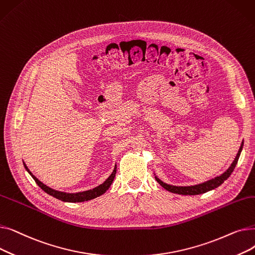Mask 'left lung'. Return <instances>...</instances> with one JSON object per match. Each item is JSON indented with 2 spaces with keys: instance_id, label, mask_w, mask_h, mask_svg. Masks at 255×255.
<instances>
[{
  "instance_id": "1",
  "label": "left lung",
  "mask_w": 255,
  "mask_h": 255,
  "mask_svg": "<svg viewBox=\"0 0 255 255\" xmlns=\"http://www.w3.org/2000/svg\"><path fill=\"white\" fill-rule=\"evenodd\" d=\"M243 149V142L240 146V150L234 160V162L232 163V165L230 166V168L227 169L224 173H222L221 176L215 178V179H212L210 181H207L203 184H198V185H194V186H185V187H180V186H171V185H167L165 183H163L162 181H160L157 177L156 181L161 185L164 189H166L167 191H170L172 193H178V194H183V195H196V194H202V193H206L212 189H215L217 188L218 186H220L227 178H229L232 172L234 171L237 163H238V160L241 154V151Z\"/></svg>"
}]
</instances>
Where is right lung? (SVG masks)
<instances>
[{"label":"right lung","mask_w":255,"mask_h":255,"mask_svg":"<svg viewBox=\"0 0 255 255\" xmlns=\"http://www.w3.org/2000/svg\"><path fill=\"white\" fill-rule=\"evenodd\" d=\"M25 169L30 172V175L32 176V178L34 179V181L37 183V185L41 188L42 190H44L47 194L56 197L60 200H63V202H68V203H80V202H86V200H90L93 198H96L97 196L102 195L107 189L110 188V186L112 185L115 176H116V172H117V166H115V169L113 171L112 175L109 177L103 184L99 185L96 188H94L92 190H88V191H84V192H78V193H65V192H61V191H57V190H53L49 187H47L46 185H44L43 183L40 182L36 177H34L32 175V172L28 169V167L25 166V164H23Z\"/></svg>","instance_id":"add662e5"}]
</instances>
